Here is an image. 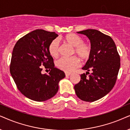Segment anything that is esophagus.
<instances>
[{
	"mask_svg": "<svg viewBox=\"0 0 130 130\" xmlns=\"http://www.w3.org/2000/svg\"><path fill=\"white\" fill-rule=\"evenodd\" d=\"M71 75V73H70V72H65V76L66 77H68V76H70Z\"/></svg>",
	"mask_w": 130,
	"mask_h": 130,
	"instance_id": "esophagus-1",
	"label": "esophagus"
}]
</instances>
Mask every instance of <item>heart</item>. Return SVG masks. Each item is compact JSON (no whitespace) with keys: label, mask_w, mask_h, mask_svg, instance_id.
Returning a JSON list of instances; mask_svg holds the SVG:
<instances>
[{"label":"heart","mask_w":130,"mask_h":130,"mask_svg":"<svg viewBox=\"0 0 130 130\" xmlns=\"http://www.w3.org/2000/svg\"><path fill=\"white\" fill-rule=\"evenodd\" d=\"M63 40L68 44L74 46V53H76L82 59L89 58L91 53V46L89 43L84 42L81 36L74 33H70L63 36ZM49 54L53 58H58L59 55V42L58 39H54L48 46ZM59 69L67 72L73 71L80 65V62L76 56L70 58H61L56 62Z\"/></svg>","instance_id":"obj_1"}]
</instances>
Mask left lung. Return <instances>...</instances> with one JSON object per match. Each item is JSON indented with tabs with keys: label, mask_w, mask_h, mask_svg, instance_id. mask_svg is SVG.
<instances>
[{
	"label": "left lung",
	"mask_w": 130,
	"mask_h": 130,
	"mask_svg": "<svg viewBox=\"0 0 130 130\" xmlns=\"http://www.w3.org/2000/svg\"><path fill=\"white\" fill-rule=\"evenodd\" d=\"M90 39L91 53L83 70L81 80L74 86L78 98L94 102L106 95L113 89L120 68V56L117 46L109 36L93 29L81 31ZM91 73L89 76L87 74Z\"/></svg>",
	"instance_id": "8db88e82"
}]
</instances>
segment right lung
<instances>
[{"mask_svg":"<svg viewBox=\"0 0 130 130\" xmlns=\"http://www.w3.org/2000/svg\"><path fill=\"white\" fill-rule=\"evenodd\" d=\"M58 36L38 29L19 39L13 47L10 72L18 89L30 99L43 102L52 98L58 92L59 81L65 77L55 68L48 51L50 43ZM43 68L49 69V74H41Z\"/></svg>","mask_w":130,"mask_h":130,"instance_id":"right-lung-1","label":"right lung"}]
</instances>
